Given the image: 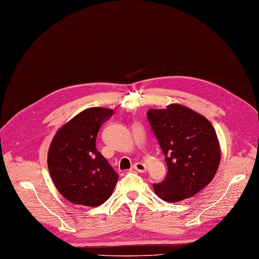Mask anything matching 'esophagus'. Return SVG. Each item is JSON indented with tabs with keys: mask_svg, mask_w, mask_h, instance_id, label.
<instances>
[{
	"mask_svg": "<svg viewBox=\"0 0 259 259\" xmlns=\"http://www.w3.org/2000/svg\"><path fill=\"white\" fill-rule=\"evenodd\" d=\"M134 168L136 170H138L139 173H144V171L147 170V165H145L144 163H141V162H137L134 165Z\"/></svg>",
	"mask_w": 259,
	"mask_h": 259,
	"instance_id": "esophagus-1",
	"label": "esophagus"
}]
</instances>
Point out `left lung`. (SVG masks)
I'll return each mask as SVG.
<instances>
[{
    "mask_svg": "<svg viewBox=\"0 0 259 259\" xmlns=\"http://www.w3.org/2000/svg\"><path fill=\"white\" fill-rule=\"evenodd\" d=\"M148 118L168 168L166 178L153 184L155 194L167 202L195 196L213 180L220 165L221 148L213 125L181 104L150 109Z\"/></svg>",
    "mask_w": 259,
    "mask_h": 259,
    "instance_id": "1",
    "label": "left lung"
}]
</instances>
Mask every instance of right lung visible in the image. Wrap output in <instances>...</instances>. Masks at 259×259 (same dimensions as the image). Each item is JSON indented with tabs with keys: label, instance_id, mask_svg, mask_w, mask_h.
I'll return each mask as SVG.
<instances>
[{
	"label": "right lung",
	"instance_id": "obj_1",
	"mask_svg": "<svg viewBox=\"0 0 259 259\" xmlns=\"http://www.w3.org/2000/svg\"><path fill=\"white\" fill-rule=\"evenodd\" d=\"M112 109L91 107L59 129L48 150L55 186L72 203L98 207L111 196L118 174L96 149V137Z\"/></svg>",
	"mask_w": 259,
	"mask_h": 259
}]
</instances>
